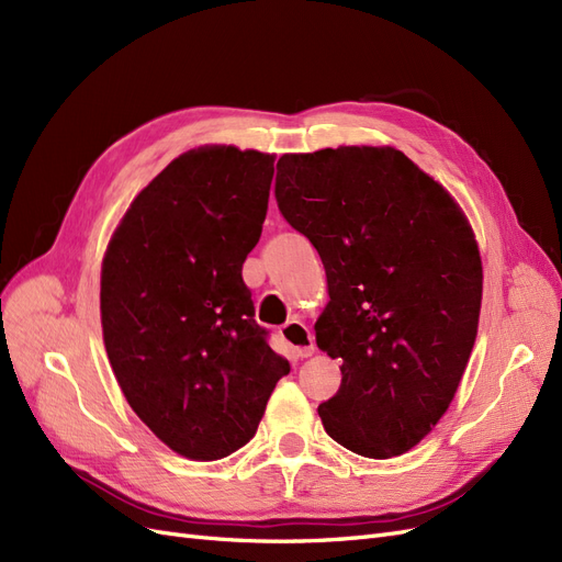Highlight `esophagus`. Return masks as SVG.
Masks as SVG:
<instances>
[{
    "label": "esophagus",
    "instance_id": "34e87169",
    "mask_svg": "<svg viewBox=\"0 0 562 562\" xmlns=\"http://www.w3.org/2000/svg\"><path fill=\"white\" fill-rule=\"evenodd\" d=\"M280 336H282V340L286 342L289 348H292V352L296 355V357H311V355H315V342H313V331L305 327L303 322H296V319H292V322H286L284 327L280 329Z\"/></svg>",
    "mask_w": 562,
    "mask_h": 562
}]
</instances>
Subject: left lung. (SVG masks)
I'll list each match as a JSON object with an SVG mask.
<instances>
[{"label":"left lung","mask_w":562,"mask_h":562,"mask_svg":"<svg viewBox=\"0 0 562 562\" xmlns=\"http://www.w3.org/2000/svg\"><path fill=\"white\" fill-rule=\"evenodd\" d=\"M276 198L327 273L315 338L342 380L317 408L322 425L357 456H402L443 418L474 348L483 296L474 228L394 147L284 154Z\"/></svg>","instance_id":"8db88e82"}]
</instances>
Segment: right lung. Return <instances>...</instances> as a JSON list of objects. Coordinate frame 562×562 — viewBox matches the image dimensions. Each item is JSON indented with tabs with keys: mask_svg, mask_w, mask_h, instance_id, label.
<instances>
[{
	"mask_svg": "<svg viewBox=\"0 0 562 562\" xmlns=\"http://www.w3.org/2000/svg\"><path fill=\"white\" fill-rule=\"evenodd\" d=\"M276 154L205 144L121 216L100 273L104 350L137 418L212 462L257 434L289 361L251 319L243 263L261 238Z\"/></svg>",
	"mask_w": 562,
	"mask_h": 562,
	"instance_id": "right-lung-1",
	"label": "right lung"
}]
</instances>
